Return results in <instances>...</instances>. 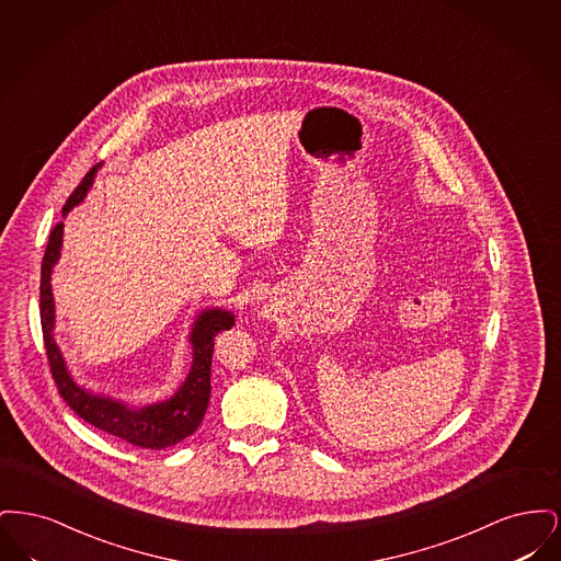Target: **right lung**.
Segmentation results:
<instances>
[{
    "instance_id": "obj_1",
    "label": "right lung",
    "mask_w": 561,
    "mask_h": 561,
    "mask_svg": "<svg viewBox=\"0 0 561 561\" xmlns=\"http://www.w3.org/2000/svg\"><path fill=\"white\" fill-rule=\"evenodd\" d=\"M103 161L96 163L73 191L62 208V218L80 206L85 199L88 191L94 183L96 172L101 170ZM62 222H58L50 233L48 248L42 263V286H39V313H42V332L46 353L50 362L54 382L58 385L60 398L71 405V410L81 416L85 423L94 425L101 431L126 439L138 448L149 450H163L188 437L195 428L199 427L208 401H210V368H213L214 339L220 330H229L236 323V316L227 309L214 307L197 313L193 321L188 345L193 351V362L187 378L174 391V396L165 400L153 401L147 405H130L126 401L105 398L101 393H92L90 389L81 387L69 373L67 362L56 345L54 325H56V309H54L53 271L60 259L62 250Z\"/></svg>"
}]
</instances>
